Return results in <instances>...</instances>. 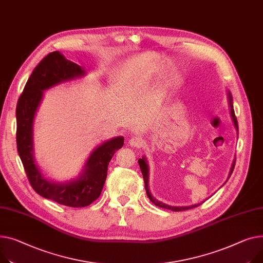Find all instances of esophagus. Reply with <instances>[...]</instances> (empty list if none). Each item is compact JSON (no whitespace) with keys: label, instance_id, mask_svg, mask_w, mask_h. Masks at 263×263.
<instances>
[{"label":"esophagus","instance_id":"obj_1","mask_svg":"<svg viewBox=\"0 0 263 263\" xmlns=\"http://www.w3.org/2000/svg\"><path fill=\"white\" fill-rule=\"evenodd\" d=\"M129 145L131 147H134V148H139L142 147L143 145V138L141 136H132L130 139H129Z\"/></svg>","mask_w":263,"mask_h":263}]
</instances>
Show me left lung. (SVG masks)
I'll use <instances>...</instances> for the list:
<instances>
[{
	"mask_svg": "<svg viewBox=\"0 0 263 263\" xmlns=\"http://www.w3.org/2000/svg\"><path fill=\"white\" fill-rule=\"evenodd\" d=\"M227 98H229V104H230V111H231V116H232V119H233V122H234V126L236 128V130L238 131V121H237V118H236V115H235V111H234V107H233V97H232V94L231 92L227 90ZM235 162H236V159L234 160L233 164H232V167H231V170H230V173H229V178L232 176L233 173V170L235 168ZM138 164H139V167H141V170H142V173H143V177H144V181H145V188H146V192H147V196L148 198L150 199V201L159 207H162V208H166V209H170V211L172 212H183V211H186V209H191V208H195L199 205H201L202 203H204L205 201L201 202V203H198V204H195V205H190V206H171V205H168V204H165L159 200H156L152 194L149 190V166H148V162H147V159L145 156H143L142 159L138 160ZM227 182V180H226ZM225 182V183H226ZM224 183V184H225ZM223 184V185H224ZM222 187V186H221ZM207 200V199H206Z\"/></svg>",
	"mask_w": 263,
	"mask_h": 263,
	"instance_id": "1",
	"label": "left lung"
}]
</instances>
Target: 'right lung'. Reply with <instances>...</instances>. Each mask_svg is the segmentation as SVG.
<instances>
[{
	"mask_svg": "<svg viewBox=\"0 0 263 263\" xmlns=\"http://www.w3.org/2000/svg\"><path fill=\"white\" fill-rule=\"evenodd\" d=\"M85 69L52 51L34 67L16 104V147L31 187L41 197L69 207H84L101 194L108 166L115 151L124 146V136H116L97 146L87 157L78 177L65 182L47 179L34 159L33 120L44 91L60 83L82 78Z\"/></svg>",
	"mask_w": 263,
	"mask_h": 263,
	"instance_id": "add662e5",
	"label": "right lung"
}]
</instances>
